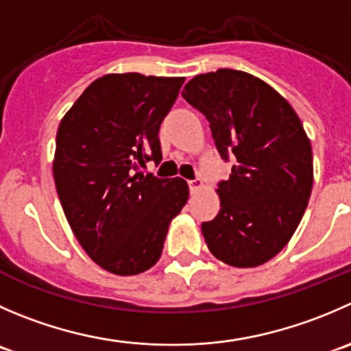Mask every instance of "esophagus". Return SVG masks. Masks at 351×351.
I'll return each instance as SVG.
<instances>
[{
  "mask_svg": "<svg viewBox=\"0 0 351 351\" xmlns=\"http://www.w3.org/2000/svg\"><path fill=\"white\" fill-rule=\"evenodd\" d=\"M200 186H202V180H200V178L190 180V182H189V189H190V192H192V193H195L197 190L200 189Z\"/></svg>",
  "mask_w": 351,
  "mask_h": 351,
  "instance_id": "esophagus-1",
  "label": "esophagus"
}]
</instances>
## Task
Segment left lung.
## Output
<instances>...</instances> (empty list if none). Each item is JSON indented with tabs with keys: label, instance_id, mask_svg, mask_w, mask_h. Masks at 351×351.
<instances>
[{
	"label": "left lung",
	"instance_id": "obj_1",
	"mask_svg": "<svg viewBox=\"0 0 351 351\" xmlns=\"http://www.w3.org/2000/svg\"><path fill=\"white\" fill-rule=\"evenodd\" d=\"M182 96L209 121L221 159H233L217 183L219 213L202 223L207 247L230 266H261L290 241L307 209L314 168L304 125L283 96L245 71L197 75Z\"/></svg>",
	"mask_w": 351,
	"mask_h": 351
}]
</instances>
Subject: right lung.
<instances>
[{
  "instance_id": "add662e5",
  "label": "right lung",
  "mask_w": 351,
  "mask_h": 351,
  "mask_svg": "<svg viewBox=\"0 0 351 351\" xmlns=\"http://www.w3.org/2000/svg\"><path fill=\"white\" fill-rule=\"evenodd\" d=\"M183 82L104 75L58 128L53 175L64 216L87 255L118 276L154 266L169 221L189 199L185 180L138 173L145 162H161L159 127Z\"/></svg>"
}]
</instances>
